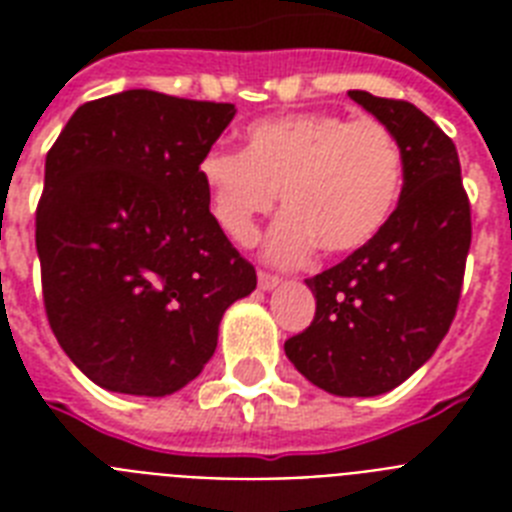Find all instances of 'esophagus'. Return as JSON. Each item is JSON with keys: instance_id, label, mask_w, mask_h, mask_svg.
<instances>
[{"instance_id": "esophagus-1", "label": "esophagus", "mask_w": 512, "mask_h": 512, "mask_svg": "<svg viewBox=\"0 0 512 512\" xmlns=\"http://www.w3.org/2000/svg\"><path fill=\"white\" fill-rule=\"evenodd\" d=\"M257 284H260V289H273V287H279L281 279L276 276V273L260 271V273H257Z\"/></svg>"}]
</instances>
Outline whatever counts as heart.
<instances>
[{"mask_svg":"<svg viewBox=\"0 0 512 512\" xmlns=\"http://www.w3.org/2000/svg\"><path fill=\"white\" fill-rule=\"evenodd\" d=\"M247 148H212L199 164L217 225L236 244H252L257 220L284 215L268 241L276 263H297L316 244L348 255L388 225L404 185V154L380 119L311 111L263 119L244 132Z\"/></svg>","mask_w":512,"mask_h":512,"instance_id":"1","label":"heart"}]
</instances>
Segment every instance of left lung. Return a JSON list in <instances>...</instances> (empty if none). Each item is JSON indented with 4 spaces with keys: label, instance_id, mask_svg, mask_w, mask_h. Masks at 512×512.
<instances>
[{
    "label": "left lung",
    "instance_id": "8db88e82",
    "mask_svg": "<svg viewBox=\"0 0 512 512\" xmlns=\"http://www.w3.org/2000/svg\"><path fill=\"white\" fill-rule=\"evenodd\" d=\"M348 95L393 130L404 188L369 244L305 279L316 316L284 350L327 393L380 396L412 377L452 327L473 228L452 138L406 100Z\"/></svg>",
    "mask_w": 512,
    "mask_h": 512
}]
</instances>
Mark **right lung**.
Instances as JSON below:
<instances>
[{
  "label": "right lung",
  "mask_w": 512,
  "mask_h": 512,
  "mask_svg": "<svg viewBox=\"0 0 512 512\" xmlns=\"http://www.w3.org/2000/svg\"><path fill=\"white\" fill-rule=\"evenodd\" d=\"M233 103L127 90L76 108L36 207L47 321L100 388L170 396L204 369L225 308L257 287L209 212L199 164Z\"/></svg>",
  "instance_id": "1"
}]
</instances>
